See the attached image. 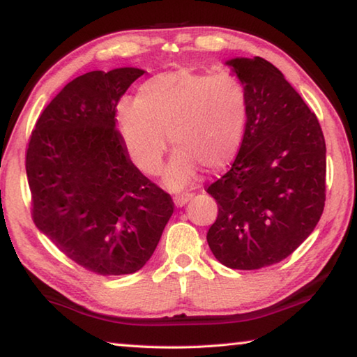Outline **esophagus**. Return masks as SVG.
<instances>
[{"label": "esophagus", "instance_id": "34e87169", "mask_svg": "<svg viewBox=\"0 0 357 357\" xmlns=\"http://www.w3.org/2000/svg\"><path fill=\"white\" fill-rule=\"evenodd\" d=\"M192 198V193L190 192H179V193H176V195L173 197V200H174V204H176L178 208H181V206H184V204L189 202Z\"/></svg>", "mask_w": 357, "mask_h": 357}]
</instances>
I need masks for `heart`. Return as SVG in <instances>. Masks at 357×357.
Wrapping results in <instances>:
<instances>
[{
  "label": "heart",
  "mask_w": 357,
  "mask_h": 357,
  "mask_svg": "<svg viewBox=\"0 0 357 357\" xmlns=\"http://www.w3.org/2000/svg\"><path fill=\"white\" fill-rule=\"evenodd\" d=\"M249 96L233 72L209 74L181 68L151 77L137 99L118 107V123L132 160L148 174L160 172L167 135L174 153L164 181L181 189L200 167L220 170L239 153L244 140Z\"/></svg>",
  "instance_id": "obj_1"
}]
</instances>
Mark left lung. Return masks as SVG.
Returning <instances> with one entry per match:
<instances>
[{
    "label": "left lung",
    "instance_id": "obj_1",
    "mask_svg": "<svg viewBox=\"0 0 357 357\" xmlns=\"http://www.w3.org/2000/svg\"><path fill=\"white\" fill-rule=\"evenodd\" d=\"M244 82L249 116L236 159L208 187L219 204L206 234L231 269L282 261L315 229L326 200L321 126L282 72L266 59L227 61Z\"/></svg>",
    "mask_w": 357,
    "mask_h": 357
}]
</instances>
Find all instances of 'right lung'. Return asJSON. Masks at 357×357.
I'll return each instance as SVG.
<instances>
[{"instance_id": "1", "label": "right lung", "mask_w": 357, "mask_h": 357, "mask_svg": "<svg viewBox=\"0 0 357 357\" xmlns=\"http://www.w3.org/2000/svg\"><path fill=\"white\" fill-rule=\"evenodd\" d=\"M143 74L121 68L74 78L40 113L26 149L36 227L99 275L142 269L174 209L132 164L116 129L118 102Z\"/></svg>"}]
</instances>
